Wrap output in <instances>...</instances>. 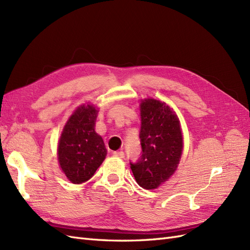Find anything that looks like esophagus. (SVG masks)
<instances>
[{
  "label": "esophagus",
  "mask_w": 250,
  "mask_h": 250,
  "mask_svg": "<svg viewBox=\"0 0 250 250\" xmlns=\"http://www.w3.org/2000/svg\"><path fill=\"white\" fill-rule=\"evenodd\" d=\"M113 155H115L116 157H119V158H124L123 151H116V152H113Z\"/></svg>",
  "instance_id": "obj_1"
}]
</instances>
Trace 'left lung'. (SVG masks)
<instances>
[{
    "label": "left lung",
    "mask_w": 250,
    "mask_h": 250,
    "mask_svg": "<svg viewBox=\"0 0 250 250\" xmlns=\"http://www.w3.org/2000/svg\"><path fill=\"white\" fill-rule=\"evenodd\" d=\"M142 156L130 164L140 187L154 190L161 187L178 168L184 151L180 121L172 107L161 100H140Z\"/></svg>",
    "instance_id": "left-lung-1"
}]
</instances>
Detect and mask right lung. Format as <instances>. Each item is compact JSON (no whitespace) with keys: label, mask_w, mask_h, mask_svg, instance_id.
Segmentation results:
<instances>
[{"label":"right lung","mask_w":250,"mask_h":250,"mask_svg":"<svg viewBox=\"0 0 250 250\" xmlns=\"http://www.w3.org/2000/svg\"><path fill=\"white\" fill-rule=\"evenodd\" d=\"M99 108L81 104L67 119L57 146L58 165L72 184L92 177L107 154L103 139L95 130Z\"/></svg>","instance_id":"1"}]
</instances>
